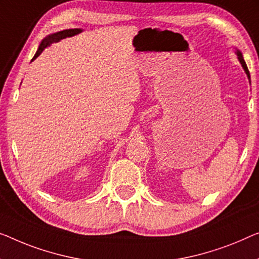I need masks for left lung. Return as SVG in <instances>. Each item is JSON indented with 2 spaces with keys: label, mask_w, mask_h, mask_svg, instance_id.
<instances>
[{
  "label": "left lung",
  "mask_w": 259,
  "mask_h": 259,
  "mask_svg": "<svg viewBox=\"0 0 259 259\" xmlns=\"http://www.w3.org/2000/svg\"><path fill=\"white\" fill-rule=\"evenodd\" d=\"M236 55H237V58H238V61H240V63H241L242 67H243V69H244L245 74H246V76H248V79H249V81H250V73H249V69H248V66H246L244 59H243V55H242V52L240 51V50L236 49ZM250 82H251V81H250Z\"/></svg>",
  "instance_id": "8db88e82"
}]
</instances>
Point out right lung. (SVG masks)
Masks as SVG:
<instances>
[{
	"label": "right lung",
	"mask_w": 259,
	"mask_h": 259,
	"mask_svg": "<svg viewBox=\"0 0 259 259\" xmlns=\"http://www.w3.org/2000/svg\"><path fill=\"white\" fill-rule=\"evenodd\" d=\"M81 29H67V30H63V31H59V32H56V33H52V34H49L48 37H45L43 40H41V43L39 44V48H38L36 55L33 56L32 60L36 59L37 57H39V55L41 52L44 51V50L48 48V46L51 45L52 43H57V41H59L61 39H64V38H67V37H72V36H75V34H78L81 32Z\"/></svg>",
	"instance_id": "add662e5"
}]
</instances>
